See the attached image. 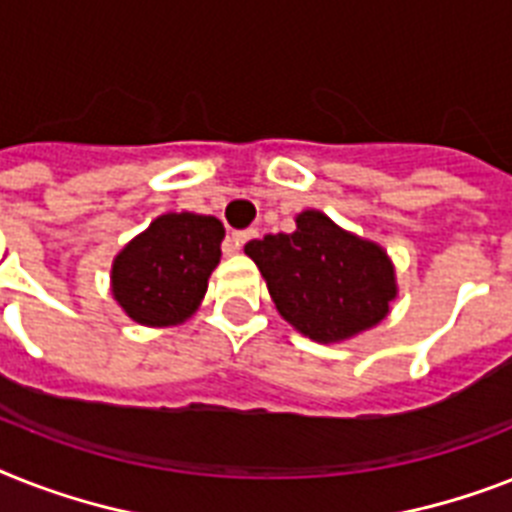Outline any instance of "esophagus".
<instances>
[{
	"instance_id": "obj_1",
	"label": "esophagus",
	"mask_w": 512,
	"mask_h": 512,
	"mask_svg": "<svg viewBox=\"0 0 512 512\" xmlns=\"http://www.w3.org/2000/svg\"><path fill=\"white\" fill-rule=\"evenodd\" d=\"M252 236H257L255 228H247V231H234V234H231V242H234L236 249H242L244 244H247L249 239H252Z\"/></svg>"
}]
</instances>
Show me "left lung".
Segmentation results:
<instances>
[{"label": "left lung", "instance_id": "left-lung-1", "mask_svg": "<svg viewBox=\"0 0 512 512\" xmlns=\"http://www.w3.org/2000/svg\"><path fill=\"white\" fill-rule=\"evenodd\" d=\"M294 223L292 234H268L244 247L278 315L321 344L347 342L384 321L400 292L386 249L321 210H302Z\"/></svg>", "mask_w": 512, "mask_h": 512}]
</instances>
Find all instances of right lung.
I'll return each mask as SVG.
<instances>
[{"label":"right lung","instance_id":"add662e5","mask_svg":"<svg viewBox=\"0 0 512 512\" xmlns=\"http://www.w3.org/2000/svg\"><path fill=\"white\" fill-rule=\"evenodd\" d=\"M223 236L213 215H157L112 260V299L139 326H181L205 299Z\"/></svg>","mask_w":512,"mask_h":512}]
</instances>
